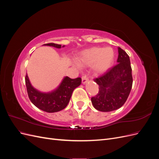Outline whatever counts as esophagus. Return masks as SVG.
Returning <instances> with one entry per match:
<instances>
[{
    "instance_id": "esophagus-1",
    "label": "esophagus",
    "mask_w": 159,
    "mask_h": 159,
    "mask_svg": "<svg viewBox=\"0 0 159 159\" xmlns=\"http://www.w3.org/2000/svg\"><path fill=\"white\" fill-rule=\"evenodd\" d=\"M81 80H82V84H84L87 83L88 81V80H89L88 76L86 75H84L82 76V78H81Z\"/></svg>"
}]
</instances>
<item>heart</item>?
<instances>
[{
  "label": "heart",
  "instance_id": "heart-1",
  "mask_svg": "<svg viewBox=\"0 0 159 159\" xmlns=\"http://www.w3.org/2000/svg\"><path fill=\"white\" fill-rule=\"evenodd\" d=\"M115 57V51L112 48L93 47L81 52L77 62L80 66L93 65L95 73L102 74L111 68Z\"/></svg>",
  "mask_w": 159,
  "mask_h": 159
}]
</instances>
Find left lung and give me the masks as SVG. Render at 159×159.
Returning <instances> with one entry per match:
<instances>
[{
	"label": "left lung",
	"mask_w": 159,
	"mask_h": 159,
	"mask_svg": "<svg viewBox=\"0 0 159 159\" xmlns=\"http://www.w3.org/2000/svg\"><path fill=\"white\" fill-rule=\"evenodd\" d=\"M118 52V64L94 80L99 85V92L91 100L95 109L100 111L109 112L121 107L132 88V69L129 56L119 47Z\"/></svg>",
	"instance_id": "left-lung-1"
}]
</instances>
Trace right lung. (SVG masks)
<instances>
[{
    "mask_svg": "<svg viewBox=\"0 0 159 159\" xmlns=\"http://www.w3.org/2000/svg\"><path fill=\"white\" fill-rule=\"evenodd\" d=\"M61 48V45L49 43L44 44ZM62 47H64L62 46ZM25 82L27 92L31 102L36 107L48 113H55L64 109L68 105L71 94L75 88L81 84V79L78 78L71 79L69 77H64L58 87L50 92H41L35 89L30 84L28 75H26Z\"/></svg>",
    "mask_w": 159,
    "mask_h": 159,
    "instance_id": "right-lung-1",
    "label": "right lung"
}]
</instances>
